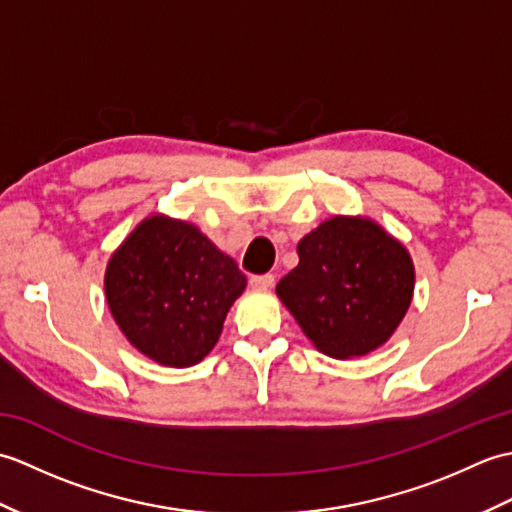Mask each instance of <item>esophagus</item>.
<instances>
[{
	"instance_id": "1",
	"label": "esophagus",
	"mask_w": 512,
	"mask_h": 512,
	"mask_svg": "<svg viewBox=\"0 0 512 512\" xmlns=\"http://www.w3.org/2000/svg\"><path fill=\"white\" fill-rule=\"evenodd\" d=\"M248 281H250V286H253V288L268 290V288H273V284H275V275H270V273H266V275H253Z\"/></svg>"
}]
</instances>
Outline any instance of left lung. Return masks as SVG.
I'll use <instances>...</instances> for the list:
<instances>
[{
    "label": "left lung",
    "mask_w": 512,
    "mask_h": 512,
    "mask_svg": "<svg viewBox=\"0 0 512 512\" xmlns=\"http://www.w3.org/2000/svg\"><path fill=\"white\" fill-rule=\"evenodd\" d=\"M297 253L277 295L321 352L363 356L394 334L413 295L405 246L369 220L332 217L301 239Z\"/></svg>",
    "instance_id": "8db88e82"
}]
</instances>
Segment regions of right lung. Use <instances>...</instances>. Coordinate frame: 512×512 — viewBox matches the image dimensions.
<instances>
[{"instance_id": "obj_1", "label": "right lung", "mask_w": 512, "mask_h": 512, "mask_svg": "<svg viewBox=\"0 0 512 512\" xmlns=\"http://www.w3.org/2000/svg\"><path fill=\"white\" fill-rule=\"evenodd\" d=\"M246 277L187 222L147 217L112 255L105 295L136 350L169 367H191L222 334Z\"/></svg>"}]
</instances>
